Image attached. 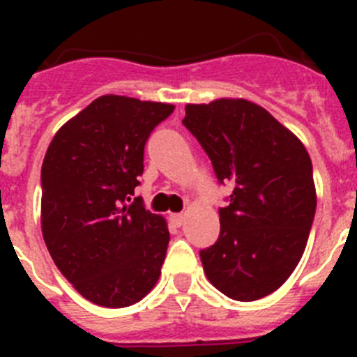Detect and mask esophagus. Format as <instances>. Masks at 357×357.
Wrapping results in <instances>:
<instances>
[{"mask_svg":"<svg viewBox=\"0 0 357 357\" xmlns=\"http://www.w3.org/2000/svg\"><path fill=\"white\" fill-rule=\"evenodd\" d=\"M169 222L173 227H181L184 223V216L182 214H169Z\"/></svg>","mask_w":357,"mask_h":357,"instance_id":"34e87169","label":"esophagus"}]
</instances>
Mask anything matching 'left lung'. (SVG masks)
Here are the masks:
<instances>
[{"mask_svg": "<svg viewBox=\"0 0 357 357\" xmlns=\"http://www.w3.org/2000/svg\"><path fill=\"white\" fill-rule=\"evenodd\" d=\"M182 125L197 137L220 184V236L200 250L211 284L234 301L270 295L304 254L317 211L313 164L304 144L247 100L185 105Z\"/></svg>", "mask_w": 357, "mask_h": 357, "instance_id": "1", "label": "left lung"}]
</instances>
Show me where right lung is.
I'll use <instances>...</instances> for the list:
<instances>
[{
	"instance_id": "right-lung-1",
	"label": "right lung",
	"mask_w": 357,
	"mask_h": 357,
	"mask_svg": "<svg viewBox=\"0 0 357 357\" xmlns=\"http://www.w3.org/2000/svg\"><path fill=\"white\" fill-rule=\"evenodd\" d=\"M175 107L107 94L69 119L40 172L43 236L62 275L87 301L127 307L160 275L169 232L134 198L144 144Z\"/></svg>"
}]
</instances>
